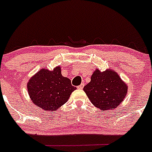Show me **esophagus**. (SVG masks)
I'll list each match as a JSON object with an SVG mask.
<instances>
[{
  "mask_svg": "<svg viewBox=\"0 0 152 152\" xmlns=\"http://www.w3.org/2000/svg\"><path fill=\"white\" fill-rule=\"evenodd\" d=\"M83 86H84V83H83L80 84V86H77V88H78V89H80V90H82L83 88Z\"/></svg>",
  "mask_w": 152,
  "mask_h": 152,
  "instance_id": "1",
  "label": "esophagus"
}]
</instances>
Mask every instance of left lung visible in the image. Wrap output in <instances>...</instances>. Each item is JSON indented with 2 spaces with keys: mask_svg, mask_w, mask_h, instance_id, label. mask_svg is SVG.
Returning <instances> with one entry per match:
<instances>
[{
  "mask_svg": "<svg viewBox=\"0 0 152 152\" xmlns=\"http://www.w3.org/2000/svg\"><path fill=\"white\" fill-rule=\"evenodd\" d=\"M83 90L95 107L101 110H108L123 101L127 86L117 72L112 70L100 72L96 69Z\"/></svg>",
  "mask_w": 152,
  "mask_h": 152,
  "instance_id": "left-lung-1",
  "label": "left lung"
}]
</instances>
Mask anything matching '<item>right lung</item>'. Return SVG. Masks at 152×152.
Returning <instances> with one entry per match:
<instances>
[{
  "instance_id": "add662e5",
  "label": "right lung",
  "mask_w": 152,
  "mask_h": 152,
  "mask_svg": "<svg viewBox=\"0 0 152 152\" xmlns=\"http://www.w3.org/2000/svg\"><path fill=\"white\" fill-rule=\"evenodd\" d=\"M27 87L33 103L48 111L58 109L76 89L69 79L62 76L60 66L53 71L41 69L30 79Z\"/></svg>"
}]
</instances>
